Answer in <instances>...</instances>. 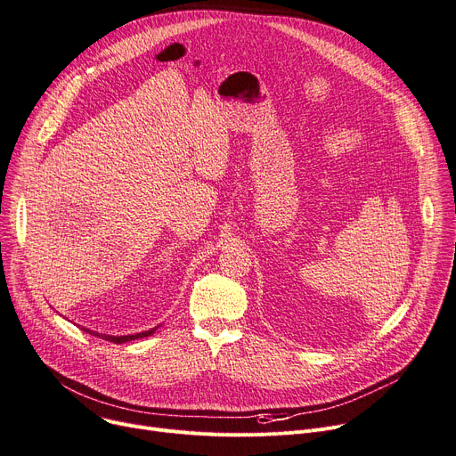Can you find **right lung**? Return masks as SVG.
Instances as JSON below:
<instances>
[{"label":"right lung","instance_id":"add662e5","mask_svg":"<svg viewBox=\"0 0 456 456\" xmlns=\"http://www.w3.org/2000/svg\"><path fill=\"white\" fill-rule=\"evenodd\" d=\"M82 330H84V331H87V333H94V336H97V338H102L104 341L117 343V345H123V343H128V341H134V339H139V338H148V336H151V333H154V331L158 330V326H156V328H150V330H146V331L132 333V336H110V333H99V331L87 330V328H82Z\"/></svg>","mask_w":456,"mask_h":456}]
</instances>
